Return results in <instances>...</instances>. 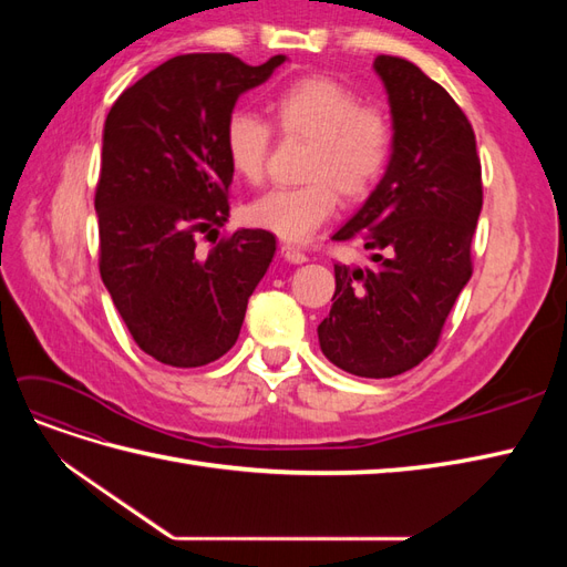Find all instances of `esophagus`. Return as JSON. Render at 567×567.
I'll return each mask as SVG.
<instances>
[{
	"label": "esophagus",
	"instance_id": "34e87169",
	"mask_svg": "<svg viewBox=\"0 0 567 567\" xmlns=\"http://www.w3.org/2000/svg\"><path fill=\"white\" fill-rule=\"evenodd\" d=\"M281 255H284V260L290 262V265H302V262H307V255H305L300 248L290 246V244H284V246H281Z\"/></svg>",
	"mask_w": 567,
	"mask_h": 567
}]
</instances>
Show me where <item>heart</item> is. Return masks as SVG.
Wrapping results in <instances>:
<instances>
[{
	"mask_svg": "<svg viewBox=\"0 0 567 567\" xmlns=\"http://www.w3.org/2000/svg\"><path fill=\"white\" fill-rule=\"evenodd\" d=\"M271 123L290 140L310 142L300 186L271 188L246 205V221L290 244H302L336 213L338 194L364 198L381 182L392 156L390 117L329 78H302L269 101ZM271 130L250 111H234L225 125L231 173L260 182Z\"/></svg>",
	"mask_w": 567,
	"mask_h": 567,
	"instance_id": "obj_1",
	"label": "heart"
}]
</instances>
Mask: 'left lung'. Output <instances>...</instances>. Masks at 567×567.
Returning a JSON list of instances; mask_svg holds the SVG:
<instances>
[{"label":"left lung","mask_w":567,"mask_h":567,"mask_svg":"<svg viewBox=\"0 0 567 567\" xmlns=\"http://www.w3.org/2000/svg\"><path fill=\"white\" fill-rule=\"evenodd\" d=\"M373 71L390 104L392 156L362 208L333 234V241H362L373 265H333V305L317 333L338 369L392 379L435 350L471 279L483 177L473 127L447 90L398 56H379Z\"/></svg>","instance_id":"left-lung-1"}]
</instances>
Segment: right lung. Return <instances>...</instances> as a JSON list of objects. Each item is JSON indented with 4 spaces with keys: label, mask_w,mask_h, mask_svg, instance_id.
<instances>
[{
    "label": "right lung",
    "mask_w": 567,
    "mask_h": 567,
    "mask_svg": "<svg viewBox=\"0 0 567 567\" xmlns=\"http://www.w3.org/2000/svg\"><path fill=\"white\" fill-rule=\"evenodd\" d=\"M284 61L175 56L120 94L106 117L99 271L136 346L163 364L192 369L229 352L277 250L265 229H238L208 255L196 238L229 217L227 117Z\"/></svg>",
    "instance_id": "right-lung-1"
}]
</instances>
